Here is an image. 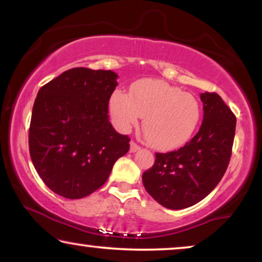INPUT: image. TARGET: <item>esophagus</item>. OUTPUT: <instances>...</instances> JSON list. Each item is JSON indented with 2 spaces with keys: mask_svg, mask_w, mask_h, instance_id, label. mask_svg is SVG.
Instances as JSON below:
<instances>
[{
  "mask_svg": "<svg viewBox=\"0 0 262 262\" xmlns=\"http://www.w3.org/2000/svg\"><path fill=\"white\" fill-rule=\"evenodd\" d=\"M139 149H141V146H139V145L137 144V143L134 142V141H132V142L130 143V151H131V152L137 151V150H139Z\"/></svg>",
  "mask_w": 262,
  "mask_h": 262,
  "instance_id": "esophagus-1",
  "label": "esophagus"
}]
</instances>
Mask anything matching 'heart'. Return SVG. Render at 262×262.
I'll list each match as a JSON object with an SVG mask.
<instances>
[{
    "label": "heart",
    "mask_w": 262,
    "mask_h": 262,
    "mask_svg": "<svg viewBox=\"0 0 262 262\" xmlns=\"http://www.w3.org/2000/svg\"><path fill=\"white\" fill-rule=\"evenodd\" d=\"M116 126L127 132L144 117L143 131L152 148H180L193 137L202 119V106L194 95L160 80H143L131 85L130 95L116 91L110 100Z\"/></svg>",
    "instance_id": "obj_1"
}]
</instances>
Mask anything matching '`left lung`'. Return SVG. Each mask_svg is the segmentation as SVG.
Listing matches in <instances>:
<instances>
[{
  "label": "left lung",
  "instance_id": "1",
  "mask_svg": "<svg viewBox=\"0 0 262 262\" xmlns=\"http://www.w3.org/2000/svg\"><path fill=\"white\" fill-rule=\"evenodd\" d=\"M204 118L199 131L182 148L156 152L155 163L143 173L146 192L171 210L203 200L222 180L230 162L236 117L217 93L200 94Z\"/></svg>",
  "mask_w": 262,
  "mask_h": 262
}]
</instances>
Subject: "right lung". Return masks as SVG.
Returning a JSON list of instances; mask_svg holds the SVG:
<instances>
[{
    "mask_svg": "<svg viewBox=\"0 0 262 262\" xmlns=\"http://www.w3.org/2000/svg\"><path fill=\"white\" fill-rule=\"evenodd\" d=\"M117 77L111 70L74 68L39 89L28 132L30 155L45 185L64 198H84L99 189L130 149L128 136L110 123Z\"/></svg>",
    "mask_w": 262,
    "mask_h": 262,
    "instance_id": "right-lung-1",
    "label": "right lung"
}]
</instances>
